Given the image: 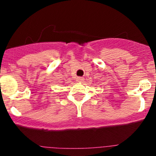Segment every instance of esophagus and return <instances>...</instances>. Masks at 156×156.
<instances>
[{"label":"esophagus","instance_id":"1","mask_svg":"<svg viewBox=\"0 0 156 156\" xmlns=\"http://www.w3.org/2000/svg\"><path fill=\"white\" fill-rule=\"evenodd\" d=\"M77 81H78V82H82V81H84V78H82V77H78V78H77Z\"/></svg>","mask_w":156,"mask_h":156}]
</instances>
